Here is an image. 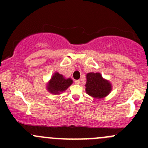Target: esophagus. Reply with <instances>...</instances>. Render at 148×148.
Returning a JSON list of instances; mask_svg holds the SVG:
<instances>
[{
	"instance_id": "1",
	"label": "esophagus",
	"mask_w": 148,
	"mask_h": 148,
	"mask_svg": "<svg viewBox=\"0 0 148 148\" xmlns=\"http://www.w3.org/2000/svg\"><path fill=\"white\" fill-rule=\"evenodd\" d=\"M75 84H80V80L79 79L75 80Z\"/></svg>"
}]
</instances>
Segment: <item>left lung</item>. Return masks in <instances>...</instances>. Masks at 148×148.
I'll return each instance as SVG.
<instances>
[{
	"instance_id": "1",
	"label": "left lung",
	"mask_w": 148,
	"mask_h": 148,
	"mask_svg": "<svg viewBox=\"0 0 148 148\" xmlns=\"http://www.w3.org/2000/svg\"><path fill=\"white\" fill-rule=\"evenodd\" d=\"M85 91L89 96L97 99H102L109 95L112 89L109 80L102 77L99 72H89L86 74Z\"/></svg>"
}]
</instances>
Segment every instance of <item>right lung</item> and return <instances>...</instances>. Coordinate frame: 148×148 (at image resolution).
Listing matches in <instances>:
<instances>
[{
    "label": "right lung",
    "mask_w": 148,
    "mask_h": 148,
    "mask_svg": "<svg viewBox=\"0 0 148 148\" xmlns=\"http://www.w3.org/2000/svg\"><path fill=\"white\" fill-rule=\"evenodd\" d=\"M73 83L71 78H66L62 74L56 71L46 84V89L52 95H61L65 92Z\"/></svg>",
    "instance_id": "obj_1"
}]
</instances>
